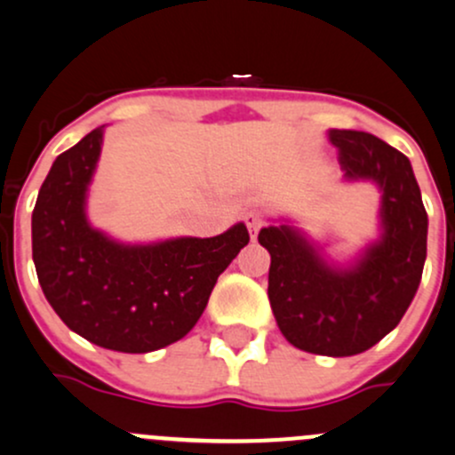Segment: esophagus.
<instances>
[{"instance_id": "1", "label": "esophagus", "mask_w": 455, "mask_h": 455, "mask_svg": "<svg viewBox=\"0 0 455 455\" xmlns=\"http://www.w3.org/2000/svg\"><path fill=\"white\" fill-rule=\"evenodd\" d=\"M244 222H246V227H249L251 237H255L257 231L261 228V224H264V220H261V215H257V213H246Z\"/></svg>"}]
</instances>
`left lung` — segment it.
Instances as JSON below:
<instances>
[{"label":"left lung","mask_w":455,"mask_h":455,"mask_svg":"<svg viewBox=\"0 0 455 455\" xmlns=\"http://www.w3.org/2000/svg\"><path fill=\"white\" fill-rule=\"evenodd\" d=\"M343 182L379 189V233L356 253L332 257L292 218L259 231L270 253L268 299L279 330L299 350L355 356L392 332L419 291L427 211L410 158L368 132L328 130Z\"/></svg>","instance_id":"8db88e82"}]
</instances>
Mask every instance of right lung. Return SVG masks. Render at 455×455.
<instances>
[{
  "label": "right lung",
  "instance_id": "right-lung-1",
  "mask_svg": "<svg viewBox=\"0 0 455 455\" xmlns=\"http://www.w3.org/2000/svg\"><path fill=\"white\" fill-rule=\"evenodd\" d=\"M105 125L57 156L32 211L41 291L72 332L145 355L180 341L204 313L220 275L249 244L244 222L215 237L123 242L87 215Z\"/></svg>",
  "mask_w": 455,
  "mask_h": 455
}]
</instances>
